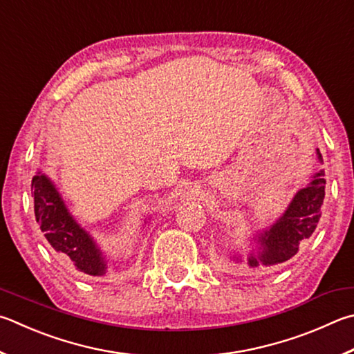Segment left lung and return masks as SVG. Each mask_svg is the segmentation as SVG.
<instances>
[{
	"label": "left lung",
	"instance_id": "obj_1",
	"mask_svg": "<svg viewBox=\"0 0 354 354\" xmlns=\"http://www.w3.org/2000/svg\"><path fill=\"white\" fill-rule=\"evenodd\" d=\"M319 159L322 155L317 150ZM320 170L306 187L300 189L288 205L285 214L259 236V249L250 254L249 266L279 265L299 252V244L310 239L320 220V207L325 198V178Z\"/></svg>",
	"mask_w": 354,
	"mask_h": 354
}]
</instances>
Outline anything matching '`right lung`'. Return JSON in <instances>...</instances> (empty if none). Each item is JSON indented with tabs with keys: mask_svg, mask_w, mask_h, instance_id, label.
<instances>
[{
	"mask_svg": "<svg viewBox=\"0 0 354 354\" xmlns=\"http://www.w3.org/2000/svg\"><path fill=\"white\" fill-rule=\"evenodd\" d=\"M32 196L35 220L55 252L88 277L105 275L106 260L102 250L93 236L77 224L59 190L41 171L32 178Z\"/></svg>",
	"mask_w": 354,
	"mask_h": 354,
	"instance_id": "add662e5",
	"label": "right lung"
}]
</instances>
